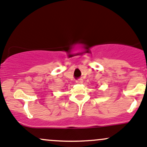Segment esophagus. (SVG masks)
I'll return each mask as SVG.
<instances>
[{
	"instance_id": "esophagus-1",
	"label": "esophagus",
	"mask_w": 147,
	"mask_h": 147,
	"mask_svg": "<svg viewBox=\"0 0 147 147\" xmlns=\"http://www.w3.org/2000/svg\"><path fill=\"white\" fill-rule=\"evenodd\" d=\"M76 83H78V84H81V83H83V79H81V78H80V79H78L76 80Z\"/></svg>"
}]
</instances>
